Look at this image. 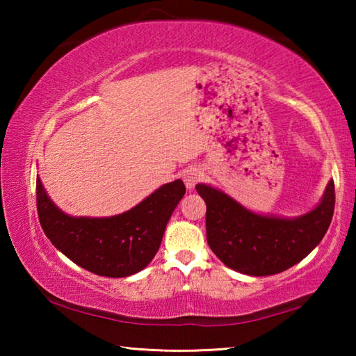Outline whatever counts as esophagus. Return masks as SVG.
<instances>
[{"label":"esophagus","instance_id":"34e87169","mask_svg":"<svg viewBox=\"0 0 356 356\" xmlns=\"http://www.w3.org/2000/svg\"><path fill=\"white\" fill-rule=\"evenodd\" d=\"M202 176L204 174L201 170H197V168H188V170L184 172V182H185L186 188L188 190L195 188L196 184L202 179Z\"/></svg>","mask_w":356,"mask_h":356}]
</instances>
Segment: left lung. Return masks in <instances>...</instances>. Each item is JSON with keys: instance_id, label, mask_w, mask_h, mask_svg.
Instances as JSON below:
<instances>
[{"instance_id": "obj_1", "label": "left lung", "mask_w": 356, "mask_h": 356, "mask_svg": "<svg viewBox=\"0 0 356 356\" xmlns=\"http://www.w3.org/2000/svg\"><path fill=\"white\" fill-rule=\"evenodd\" d=\"M206 201L207 243L216 257L236 272L251 276L281 273L298 264L321 243L334 212V182L322 202L298 218L257 215L212 186L197 184Z\"/></svg>"}]
</instances>
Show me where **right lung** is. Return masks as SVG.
Wrapping results in <instances>:
<instances>
[{
	"label": "right lung",
	"instance_id": "1",
	"mask_svg": "<svg viewBox=\"0 0 356 356\" xmlns=\"http://www.w3.org/2000/svg\"><path fill=\"white\" fill-rule=\"evenodd\" d=\"M184 195V182L174 180L125 213L110 218H74L50 201L40 179L35 182L38 213L45 236L72 262L108 278L138 273L152 261Z\"/></svg>",
	"mask_w": 356,
	"mask_h": 356
}]
</instances>
